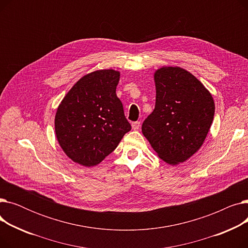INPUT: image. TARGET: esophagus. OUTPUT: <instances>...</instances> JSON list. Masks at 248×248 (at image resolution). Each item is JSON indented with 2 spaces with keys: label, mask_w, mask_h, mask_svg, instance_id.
<instances>
[{
  "label": "esophagus",
  "mask_w": 248,
  "mask_h": 248,
  "mask_svg": "<svg viewBox=\"0 0 248 248\" xmlns=\"http://www.w3.org/2000/svg\"><path fill=\"white\" fill-rule=\"evenodd\" d=\"M140 122H134L132 124V127H133L134 131H138V129L140 128Z\"/></svg>",
  "instance_id": "obj_1"
}]
</instances>
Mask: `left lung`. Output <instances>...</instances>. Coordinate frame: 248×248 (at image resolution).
Returning a JSON list of instances; mask_svg holds the SVG:
<instances>
[{"mask_svg":"<svg viewBox=\"0 0 248 248\" xmlns=\"http://www.w3.org/2000/svg\"><path fill=\"white\" fill-rule=\"evenodd\" d=\"M154 79L155 106L141 132L166 163H183L201 148L209 132L215 112L213 97L181 67H162Z\"/></svg>","mask_w":248,"mask_h":248,"instance_id":"1","label":"left lung"}]
</instances>
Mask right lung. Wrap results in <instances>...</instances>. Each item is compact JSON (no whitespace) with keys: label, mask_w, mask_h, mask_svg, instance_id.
<instances>
[{"label":"right lung","mask_w":248,"mask_h":248,"mask_svg":"<svg viewBox=\"0 0 248 248\" xmlns=\"http://www.w3.org/2000/svg\"><path fill=\"white\" fill-rule=\"evenodd\" d=\"M120 72L102 69L81 77L64 96L55 115L60 147L75 163L99 164L131 131L115 90Z\"/></svg>","instance_id":"add662e5"}]
</instances>
